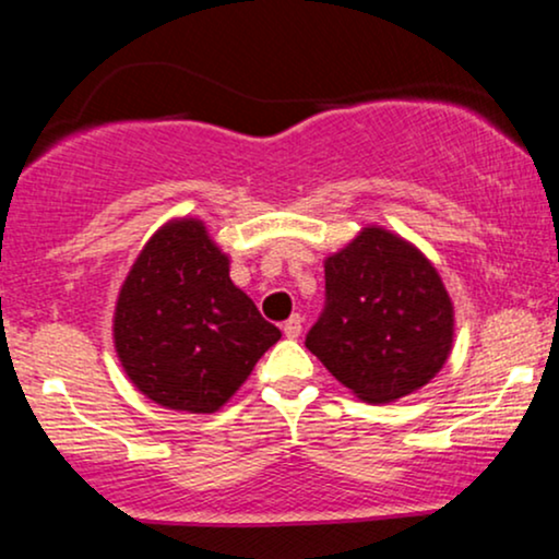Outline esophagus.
Masks as SVG:
<instances>
[{
	"instance_id": "esophagus-1",
	"label": "esophagus",
	"mask_w": 559,
	"mask_h": 559,
	"mask_svg": "<svg viewBox=\"0 0 559 559\" xmlns=\"http://www.w3.org/2000/svg\"><path fill=\"white\" fill-rule=\"evenodd\" d=\"M284 333H286L288 338H297L299 333H301V318H299V316L288 318L286 323H284Z\"/></svg>"
}]
</instances>
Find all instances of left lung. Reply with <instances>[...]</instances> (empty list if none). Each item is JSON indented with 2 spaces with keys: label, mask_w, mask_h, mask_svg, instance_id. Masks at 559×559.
<instances>
[{
  "label": "left lung",
  "mask_w": 559,
  "mask_h": 559,
  "mask_svg": "<svg viewBox=\"0 0 559 559\" xmlns=\"http://www.w3.org/2000/svg\"><path fill=\"white\" fill-rule=\"evenodd\" d=\"M454 312L436 267L413 243L365 228L325 260V305L305 346L365 402L426 386L452 349Z\"/></svg>",
  "instance_id": "obj_1"
}]
</instances>
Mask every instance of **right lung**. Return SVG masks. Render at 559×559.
I'll list each match as a JSON object with an SVG mask.
<instances>
[{"label":"right lung","mask_w":559,"mask_h":559,"mask_svg":"<svg viewBox=\"0 0 559 559\" xmlns=\"http://www.w3.org/2000/svg\"><path fill=\"white\" fill-rule=\"evenodd\" d=\"M278 338L199 221L146 241L115 307V349L133 386L186 413H215Z\"/></svg>","instance_id":"1"}]
</instances>
